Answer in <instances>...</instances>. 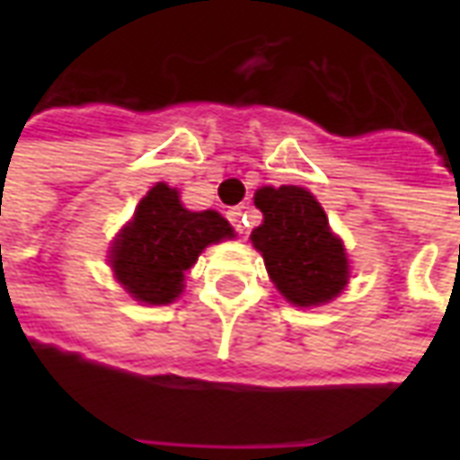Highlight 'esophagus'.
I'll return each mask as SVG.
<instances>
[{
    "label": "esophagus",
    "instance_id": "obj_1",
    "mask_svg": "<svg viewBox=\"0 0 460 460\" xmlns=\"http://www.w3.org/2000/svg\"><path fill=\"white\" fill-rule=\"evenodd\" d=\"M226 219L231 221V226L239 231V234H243V221H246V217H243V211H241V207H234V209L226 211Z\"/></svg>",
    "mask_w": 460,
    "mask_h": 460
}]
</instances>
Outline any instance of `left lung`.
Segmentation results:
<instances>
[{
	"label": "left lung",
	"mask_w": 460,
	"mask_h": 460,
	"mask_svg": "<svg viewBox=\"0 0 460 460\" xmlns=\"http://www.w3.org/2000/svg\"><path fill=\"white\" fill-rule=\"evenodd\" d=\"M253 204L263 224L251 231L280 296L296 308H315L338 298L349 280L342 241L332 234L320 201L303 187H261Z\"/></svg>",
	"instance_id": "left-lung-1"
}]
</instances>
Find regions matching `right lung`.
I'll return each mask as SVG.
<instances>
[{
	"instance_id": "add662e5",
	"label": "right lung",
	"mask_w": 460,
	"mask_h": 460,
	"mask_svg": "<svg viewBox=\"0 0 460 460\" xmlns=\"http://www.w3.org/2000/svg\"><path fill=\"white\" fill-rule=\"evenodd\" d=\"M234 229L219 211H190L180 191L157 181L137 204L111 249L115 280L132 298L147 305H167L180 298L184 273L209 243L231 239Z\"/></svg>"
}]
</instances>
